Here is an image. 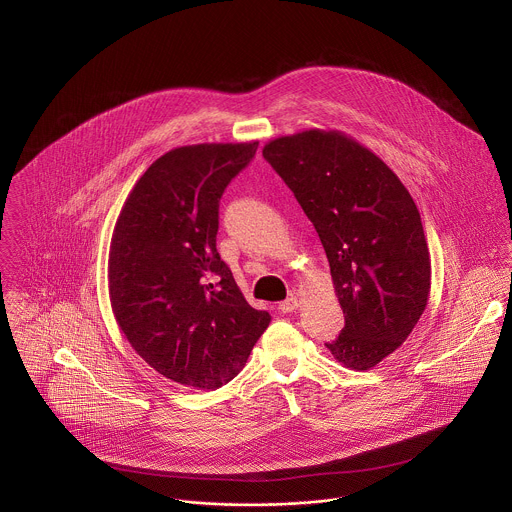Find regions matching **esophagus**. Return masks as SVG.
Listing matches in <instances>:
<instances>
[{"label":"esophagus","mask_w":512,"mask_h":512,"mask_svg":"<svg viewBox=\"0 0 512 512\" xmlns=\"http://www.w3.org/2000/svg\"><path fill=\"white\" fill-rule=\"evenodd\" d=\"M297 307H299V299H297L295 295H292V297L284 299V301L280 303V307H278V309H280L282 313H292V311H295Z\"/></svg>","instance_id":"34e87169"}]
</instances>
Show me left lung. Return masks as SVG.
Wrapping results in <instances>:
<instances>
[{"mask_svg":"<svg viewBox=\"0 0 512 512\" xmlns=\"http://www.w3.org/2000/svg\"><path fill=\"white\" fill-rule=\"evenodd\" d=\"M325 248L345 327L333 359L368 370L392 355L422 317L432 262L416 203L368 147L337 130H305L262 149Z\"/></svg>","mask_w":512,"mask_h":512,"instance_id":"left-lung-1","label":"left lung"}]
</instances>
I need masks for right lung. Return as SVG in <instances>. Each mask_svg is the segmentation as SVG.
Wrapping results in <instances>:
<instances>
[{"label":"right lung","instance_id":"1","mask_svg":"<svg viewBox=\"0 0 512 512\" xmlns=\"http://www.w3.org/2000/svg\"><path fill=\"white\" fill-rule=\"evenodd\" d=\"M258 142L175 147L130 191L108 254L114 317L161 376L197 390L230 382L272 317L248 305L217 252L219 201Z\"/></svg>","mask_w":512,"mask_h":512}]
</instances>
